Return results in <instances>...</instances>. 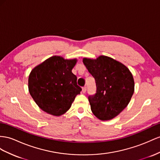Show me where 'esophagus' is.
<instances>
[{"label": "esophagus", "mask_w": 160, "mask_h": 160, "mask_svg": "<svg viewBox=\"0 0 160 160\" xmlns=\"http://www.w3.org/2000/svg\"><path fill=\"white\" fill-rule=\"evenodd\" d=\"M86 91H87V87L86 86H84V87H82V92H86Z\"/></svg>", "instance_id": "1"}]
</instances>
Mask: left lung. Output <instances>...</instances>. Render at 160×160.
I'll use <instances>...</instances> for the list:
<instances>
[{
  "instance_id": "obj_1",
  "label": "left lung",
  "mask_w": 160,
  "mask_h": 160,
  "mask_svg": "<svg viewBox=\"0 0 160 160\" xmlns=\"http://www.w3.org/2000/svg\"><path fill=\"white\" fill-rule=\"evenodd\" d=\"M83 63L96 83V92L88 96L92 112L101 120L115 118L128 105L134 88L132 73L124 65L107 56L84 58Z\"/></svg>"
}]
</instances>
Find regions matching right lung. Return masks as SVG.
<instances>
[{
  "instance_id": "1",
  "label": "right lung",
  "mask_w": 160,
  "mask_h": 160,
  "mask_svg": "<svg viewBox=\"0 0 160 160\" xmlns=\"http://www.w3.org/2000/svg\"><path fill=\"white\" fill-rule=\"evenodd\" d=\"M76 59L53 56L32 69L28 78L32 97L44 112L59 116L70 108L82 88L72 72Z\"/></svg>"
}]
</instances>
